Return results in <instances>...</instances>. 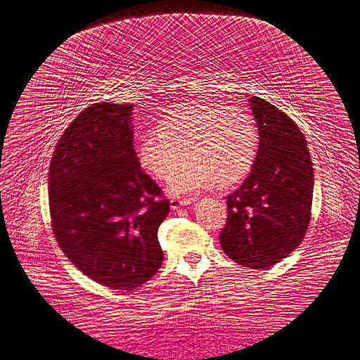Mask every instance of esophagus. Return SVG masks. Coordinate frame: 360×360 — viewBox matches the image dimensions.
I'll list each match as a JSON object with an SVG mask.
<instances>
[{
	"label": "esophagus",
	"mask_w": 360,
	"mask_h": 360,
	"mask_svg": "<svg viewBox=\"0 0 360 360\" xmlns=\"http://www.w3.org/2000/svg\"><path fill=\"white\" fill-rule=\"evenodd\" d=\"M193 202H194V199H172L170 200V207L173 211H175V210H179L181 206L191 205Z\"/></svg>",
	"instance_id": "1"
}]
</instances>
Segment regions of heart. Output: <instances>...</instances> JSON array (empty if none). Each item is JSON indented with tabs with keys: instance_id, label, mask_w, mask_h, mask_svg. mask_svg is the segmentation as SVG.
Listing matches in <instances>:
<instances>
[{
	"instance_id": "b5f03b06",
	"label": "heart",
	"mask_w": 360,
	"mask_h": 360,
	"mask_svg": "<svg viewBox=\"0 0 360 360\" xmlns=\"http://www.w3.org/2000/svg\"><path fill=\"white\" fill-rule=\"evenodd\" d=\"M184 150L189 158L169 179L172 194H191L215 181L233 184L247 176L256 161V120L238 106L211 101L185 104L160 120V130L142 136L137 157L148 172L166 179Z\"/></svg>"
}]
</instances>
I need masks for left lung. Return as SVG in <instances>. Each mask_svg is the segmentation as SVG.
Returning <instances> with one entry per match:
<instances>
[{"label": "left lung", "instance_id": "8db88e82", "mask_svg": "<svg viewBox=\"0 0 360 360\" xmlns=\"http://www.w3.org/2000/svg\"><path fill=\"white\" fill-rule=\"evenodd\" d=\"M248 101L259 127V150L245 182L227 195V221L219 243L233 262L268 269L305 238L314 170L296 122L260 97Z\"/></svg>", "mask_w": 360, "mask_h": 360}]
</instances>
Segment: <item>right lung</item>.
<instances>
[{
  "label": "right lung",
  "mask_w": 360,
  "mask_h": 360,
  "mask_svg": "<svg viewBox=\"0 0 360 360\" xmlns=\"http://www.w3.org/2000/svg\"><path fill=\"white\" fill-rule=\"evenodd\" d=\"M133 104L96 103L56 143L49 210L58 245L91 280L133 290L163 263L158 227L163 191L141 169L133 146Z\"/></svg>",
  "instance_id": "obj_1"
}]
</instances>
